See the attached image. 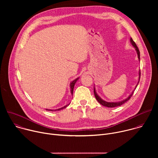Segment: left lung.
<instances>
[{
	"instance_id": "obj_1",
	"label": "left lung",
	"mask_w": 158,
	"mask_h": 158,
	"mask_svg": "<svg viewBox=\"0 0 158 158\" xmlns=\"http://www.w3.org/2000/svg\"><path fill=\"white\" fill-rule=\"evenodd\" d=\"M130 42H131V44H132V46L135 48V50H136V53L138 54V59H139V61L140 62V52H139V49L137 47L136 43H135L134 42V40H132V39L131 37L130 38ZM140 76H141V73H140V70L139 71V79H138V82L137 83V84L136 85V86H135V88L134 89L133 91H132V93L128 96L127 98H126V99H123V101H117V102H107V101H106L104 100H103L98 94V93H96V88H95V86H94V96L96 97V99H97V101L102 106H106V107H118V106H121L122 104H123L124 103H125L126 102H127L128 100H129V99L131 98L132 94L134 93V91H135V89H136L137 86H138V84L139 82V79H140Z\"/></svg>"
}]
</instances>
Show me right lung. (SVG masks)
I'll use <instances>...</instances> for the list:
<instances>
[{
  "label": "right lung",
  "mask_w": 158,
  "mask_h": 158,
  "mask_svg": "<svg viewBox=\"0 0 158 158\" xmlns=\"http://www.w3.org/2000/svg\"><path fill=\"white\" fill-rule=\"evenodd\" d=\"M79 77H77V78H76V79H74V80H73L71 83H70V89H71V94L73 95V90H74V85H75V84H76V82H77V81H78L79 80ZM69 104H67V105H65V106H64V107H60V108H59V109H46L47 110H51V111H56V110H61V109H64V108H65L67 106H68Z\"/></svg>",
  "instance_id": "add662e5"
}]
</instances>
